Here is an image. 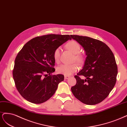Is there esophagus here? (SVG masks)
<instances>
[{"label": "esophagus", "mask_w": 127, "mask_h": 127, "mask_svg": "<svg viewBox=\"0 0 127 127\" xmlns=\"http://www.w3.org/2000/svg\"><path fill=\"white\" fill-rule=\"evenodd\" d=\"M69 77H70V76H67V75L64 76V78H65V79H68L69 78Z\"/></svg>", "instance_id": "1"}]
</instances>
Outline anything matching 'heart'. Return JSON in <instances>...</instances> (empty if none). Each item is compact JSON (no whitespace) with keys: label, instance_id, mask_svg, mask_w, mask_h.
I'll use <instances>...</instances> for the list:
<instances>
[{"label":"heart","instance_id":"1","mask_svg":"<svg viewBox=\"0 0 127 127\" xmlns=\"http://www.w3.org/2000/svg\"><path fill=\"white\" fill-rule=\"evenodd\" d=\"M66 46L68 50L75 54L74 60L76 61L77 63L79 65L83 64L84 62L85 59L84 56L79 53L81 51V46L79 43L75 40H71L67 43ZM61 51V48L59 47L55 49L53 53V58L56 62H59ZM77 68H78V66L76 63L71 64H64L60 65L57 68V72L60 74H64L65 75H70L73 73L75 72Z\"/></svg>","mask_w":127,"mask_h":127}]
</instances>
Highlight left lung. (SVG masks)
<instances>
[{"label":"left lung","instance_id":"8db88e82","mask_svg":"<svg viewBox=\"0 0 127 127\" xmlns=\"http://www.w3.org/2000/svg\"><path fill=\"white\" fill-rule=\"evenodd\" d=\"M84 48L87 55L83 69L74 76L71 91L76 99L88 105L100 103L116 84L118 67L112 51L103 42L87 36L71 35ZM83 75L85 80L79 77Z\"/></svg>","mask_w":127,"mask_h":127}]
</instances>
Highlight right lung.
<instances>
[{
  "mask_svg": "<svg viewBox=\"0 0 127 127\" xmlns=\"http://www.w3.org/2000/svg\"><path fill=\"white\" fill-rule=\"evenodd\" d=\"M69 35L48 34L31 39L15 60L13 76L16 88L24 99L40 104L51 98L64 80L62 74L52 75L55 71L53 53L71 39Z\"/></svg>",
  "mask_w": 127,
  "mask_h": 127,
  "instance_id": "right-lung-1",
  "label": "right lung"
}]
</instances>
